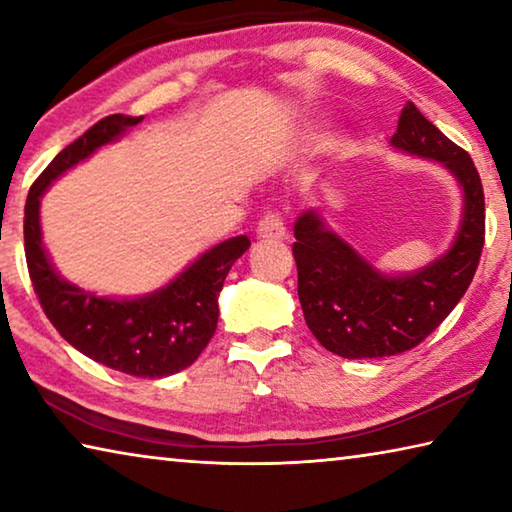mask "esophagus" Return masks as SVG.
<instances>
[{"instance_id": "34e87169", "label": "esophagus", "mask_w": 512, "mask_h": 512, "mask_svg": "<svg viewBox=\"0 0 512 512\" xmlns=\"http://www.w3.org/2000/svg\"><path fill=\"white\" fill-rule=\"evenodd\" d=\"M257 237L259 239H284L287 237V225H284L282 216L275 212L264 214L257 223Z\"/></svg>"}]
</instances>
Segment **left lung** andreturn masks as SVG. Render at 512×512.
I'll return each instance as SVG.
<instances>
[{"label": "left lung", "mask_w": 512, "mask_h": 512, "mask_svg": "<svg viewBox=\"0 0 512 512\" xmlns=\"http://www.w3.org/2000/svg\"><path fill=\"white\" fill-rule=\"evenodd\" d=\"M397 151L443 164L463 189V216L445 255L404 275H386L307 210L293 225L298 296L307 327L343 359L393 357L420 345L470 287L485 239L483 185L461 146L409 101L391 137Z\"/></svg>", "instance_id": "1"}]
</instances>
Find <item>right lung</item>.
<instances>
[{
    "label": "right lung",
    "instance_id": "right-lung-1",
    "mask_svg": "<svg viewBox=\"0 0 512 512\" xmlns=\"http://www.w3.org/2000/svg\"><path fill=\"white\" fill-rule=\"evenodd\" d=\"M144 117L110 115L60 151L31 185L24 207V253L36 296L60 336L85 357L133 377H169L185 370L210 343L219 320V293L232 264L246 253V235L221 241L140 298L94 296L56 273L42 244L40 198L74 164L119 140Z\"/></svg>",
    "mask_w": 512,
    "mask_h": 512
}]
</instances>
